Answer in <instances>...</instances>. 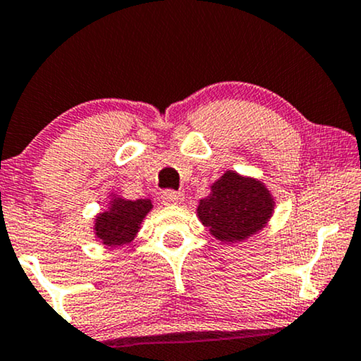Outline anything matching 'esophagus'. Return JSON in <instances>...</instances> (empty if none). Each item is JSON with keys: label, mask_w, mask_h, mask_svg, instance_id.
<instances>
[{"label": "esophagus", "mask_w": 361, "mask_h": 361, "mask_svg": "<svg viewBox=\"0 0 361 361\" xmlns=\"http://www.w3.org/2000/svg\"><path fill=\"white\" fill-rule=\"evenodd\" d=\"M161 200L165 204H178L183 202V193L176 190H165L161 195Z\"/></svg>", "instance_id": "1"}]
</instances>
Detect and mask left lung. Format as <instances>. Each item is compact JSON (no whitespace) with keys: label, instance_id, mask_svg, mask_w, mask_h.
<instances>
[{"label":"left lung","instance_id":"obj_1","mask_svg":"<svg viewBox=\"0 0 361 361\" xmlns=\"http://www.w3.org/2000/svg\"><path fill=\"white\" fill-rule=\"evenodd\" d=\"M273 213V200L262 181L226 171L198 204V216L220 241L246 240L262 230Z\"/></svg>","mask_w":361,"mask_h":361}]
</instances>
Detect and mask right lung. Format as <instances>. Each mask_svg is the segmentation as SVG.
Instances as JSON below:
<instances>
[{"label": "right lung", "mask_w": 361, "mask_h": 361, "mask_svg": "<svg viewBox=\"0 0 361 361\" xmlns=\"http://www.w3.org/2000/svg\"><path fill=\"white\" fill-rule=\"evenodd\" d=\"M152 207L149 200H135V202H126L121 198L113 200L111 208L97 218L94 223L97 236L108 246L128 243L135 238L140 223Z\"/></svg>", "instance_id": "right-lung-1"}]
</instances>
